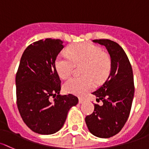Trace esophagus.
I'll return each mask as SVG.
<instances>
[{
  "label": "esophagus",
  "instance_id": "34e87169",
  "mask_svg": "<svg viewBox=\"0 0 149 149\" xmlns=\"http://www.w3.org/2000/svg\"><path fill=\"white\" fill-rule=\"evenodd\" d=\"M84 101H85V100H84V98H79V102L80 104H82V103H84Z\"/></svg>",
  "mask_w": 149,
  "mask_h": 149
}]
</instances>
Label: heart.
<instances>
[{
  "label": "heart",
  "mask_w": 149,
  "mask_h": 149,
  "mask_svg": "<svg viewBox=\"0 0 149 149\" xmlns=\"http://www.w3.org/2000/svg\"><path fill=\"white\" fill-rule=\"evenodd\" d=\"M68 54L61 53L55 61V66L60 77L67 79L73 72L75 65L84 63L83 77H73L64 84L68 93L84 95L95 88V81L101 82L108 77L111 70L110 56L102 49L90 43H80L68 48Z\"/></svg>",
  "instance_id": "heart-1"
}]
</instances>
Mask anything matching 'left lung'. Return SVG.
<instances>
[{
  "instance_id": "obj_1",
  "label": "left lung",
  "mask_w": 149,
  "mask_h": 149,
  "mask_svg": "<svg viewBox=\"0 0 149 149\" xmlns=\"http://www.w3.org/2000/svg\"><path fill=\"white\" fill-rule=\"evenodd\" d=\"M93 42L106 47L111 60V70L103 85L92 93L96 101L101 100L103 104H94L93 113L85 120L93 135L107 139L118 134L129 116L134 95V75L126 53L118 43L109 39Z\"/></svg>"
}]
</instances>
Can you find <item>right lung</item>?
Segmentation results:
<instances>
[{"label":"right lung","instance_id":"obj_1","mask_svg":"<svg viewBox=\"0 0 149 149\" xmlns=\"http://www.w3.org/2000/svg\"><path fill=\"white\" fill-rule=\"evenodd\" d=\"M63 43L52 38L33 43L22 55L15 76L17 106L22 119L30 129L42 135L58 132L70 108L79 103L75 95L59 94L61 80L55 61Z\"/></svg>","mask_w":149,"mask_h":149}]
</instances>
